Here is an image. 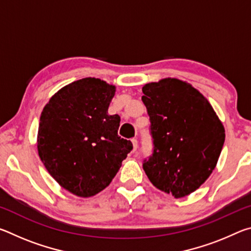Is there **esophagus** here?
Here are the masks:
<instances>
[{
	"instance_id": "obj_1",
	"label": "esophagus",
	"mask_w": 251,
	"mask_h": 251,
	"mask_svg": "<svg viewBox=\"0 0 251 251\" xmlns=\"http://www.w3.org/2000/svg\"><path fill=\"white\" fill-rule=\"evenodd\" d=\"M131 143H133V148H134V151H136L138 148V142H137V139L136 138H133L131 139Z\"/></svg>"
}]
</instances>
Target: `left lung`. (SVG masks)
Instances as JSON below:
<instances>
[{
  "label": "left lung",
  "mask_w": 251,
  "mask_h": 251,
  "mask_svg": "<svg viewBox=\"0 0 251 251\" xmlns=\"http://www.w3.org/2000/svg\"><path fill=\"white\" fill-rule=\"evenodd\" d=\"M154 151L143 168L175 198L198 189L217 165L225 128L209 101L189 83L164 78L143 86Z\"/></svg>",
  "instance_id": "obj_1"
}]
</instances>
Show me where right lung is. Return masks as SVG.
<instances>
[{"label":"right lung","mask_w":251,"mask_h":251,"mask_svg":"<svg viewBox=\"0 0 251 251\" xmlns=\"http://www.w3.org/2000/svg\"><path fill=\"white\" fill-rule=\"evenodd\" d=\"M115 86L86 77L50 97L41 114L37 151L50 175L78 197L107 187L133 150L117 134L121 117L108 115Z\"/></svg>","instance_id":"1"}]
</instances>
